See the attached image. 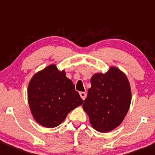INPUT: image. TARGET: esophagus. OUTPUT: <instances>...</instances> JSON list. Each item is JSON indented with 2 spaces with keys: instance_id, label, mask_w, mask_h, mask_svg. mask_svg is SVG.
<instances>
[{
  "instance_id": "obj_1",
  "label": "esophagus",
  "mask_w": 155,
  "mask_h": 155,
  "mask_svg": "<svg viewBox=\"0 0 155 155\" xmlns=\"http://www.w3.org/2000/svg\"><path fill=\"white\" fill-rule=\"evenodd\" d=\"M79 94H80V96H81V97H82V100H85V97H86V95H87L86 92H85V91H81V92L79 93Z\"/></svg>"
}]
</instances>
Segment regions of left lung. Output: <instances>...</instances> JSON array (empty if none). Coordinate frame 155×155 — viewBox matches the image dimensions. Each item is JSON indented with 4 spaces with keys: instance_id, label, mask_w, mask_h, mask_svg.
<instances>
[{
    "instance_id": "left-lung-1",
    "label": "left lung",
    "mask_w": 155,
    "mask_h": 155,
    "mask_svg": "<svg viewBox=\"0 0 155 155\" xmlns=\"http://www.w3.org/2000/svg\"><path fill=\"white\" fill-rule=\"evenodd\" d=\"M91 85L82 104L84 110L97 131H111L122 123L129 110L131 103L130 82L124 73L112 67L106 73L94 74Z\"/></svg>"
}]
</instances>
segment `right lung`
<instances>
[{
    "label": "right lung",
    "instance_id": "right-lung-1",
    "mask_svg": "<svg viewBox=\"0 0 155 155\" xmlns=\"http://www.w3.org/2000/svg\"><path fill=\"white\" fill-rule=\"evenodd\" d=\"M28 99L33 117L48 128L58 127L72 110L83 103L64 70L59 71L55 65L33 76L28 84Z\"/></svg>",
    "mask_w": 155,
    "mask_h": 155
}]
</instances>
